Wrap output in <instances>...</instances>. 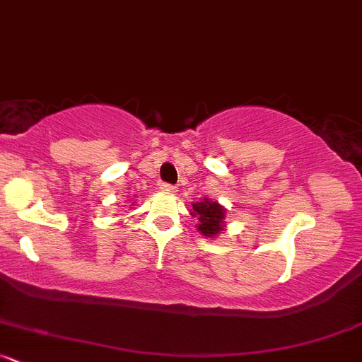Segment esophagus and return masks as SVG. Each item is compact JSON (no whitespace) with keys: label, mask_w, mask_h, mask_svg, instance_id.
Wrapping results in <instances>:
<instances>
[{"label":"esophagus","mask_w":362,"mask_h":362,"mask_svg":"<svg viewBox=\"0 0 362 362\" xmlns=\"http://www.w3.org/2000/svg\"><path fill=\"white\" fill-rule=\"evenodd\" d=\"M160 189L164 193H176L177 189H176V186H173V185H169V182H160Z\"/></svg>","instance_id":"esophagus-1"}]
</instances>
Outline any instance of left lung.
<instances>
[{"label": "left lung", "instance_id": "obj_1", "mask_svg": "<svg viewBox=\"0 0 362 362\" xmlns=\"http://www.w3.org/2000/svg\"><path fill=\"white\" fill-rule=\"evenodd\" d=\"M192 216L197 217L198 223H200L198 229H200L202 235L216 236L217 233L223 231L224 209L217 202H211L209 198H205L204 202L193 204Z\"/></svg>", "mask_w": 362, "mask_h": 362}]
</instances>
